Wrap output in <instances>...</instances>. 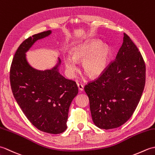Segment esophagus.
<instances>
[{"mask_svg": "<svg viewBox=\"0 0 155 155\" xmlns=\"http://www.w3.org/2000/svg\"><path fill=\"white\" fill-rule=\"evenodd\" d=\"M77 86H78V90H79L80 91H83V89H84V86L82 84H80V83H77Z\"/></svg>", "mask_w": 155, "mask_h": 155, "instance_id": "34e87169", "label": "esophagus"}]
</instances>
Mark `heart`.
I'll return each instance as SVG.
<instances>
[{"mask_svg": "<svg viewBox=\"0 0 155 155\" xmlns=\"http://www.w3.org/2000/svg\"><path fill=\"white\" fill-rule=\"evenodd\" d=\"M101 45L98 41H91L75 48L72 58L64 59L66 69L71 76L77 70L75 62L83 61L82 68L85 74L91 78L98 77L104 71L110 57L111 51L107 46Z\"/></svg>", "mask_w": 155, "mask_h": 155, "instance_id": "obj_1", "label": "heart"}]
</instances>
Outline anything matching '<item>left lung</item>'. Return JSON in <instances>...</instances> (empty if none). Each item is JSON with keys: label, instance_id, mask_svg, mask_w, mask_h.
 I'll list each match as a JSON object with an SVG mask.
<instances>
[{"label": "left lung", "instance_id": "left-lung-1", "mask_svg": "<svg viewBox=\"0 0 155 155\" xmlns=\"http://www.w3.org/2000/svg\"><path fill=\"white\" fill-rule=\"evenodd\" d=\"M145 80L146 66L142 54L124 33L116 58L99 77L84 87L94 124L108 130L126 123L139 103Z\"/></svg>", "mask_w": 155, "mask_h": 155}]
</instances>
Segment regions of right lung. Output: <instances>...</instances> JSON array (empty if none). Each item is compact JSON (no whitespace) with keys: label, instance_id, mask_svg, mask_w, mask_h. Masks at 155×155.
<instances>
[{"label":"right lung","instance_id":"1","mask_svg":"<svg viewBox=\"0 0 155 155\" xmlns=\"http://www.w3.org/2000/svg\"><path fill=\"white\" fill-rule=\"evenodd\" d=\"M51 32L34 35L20 45L10 68V83L15 100L28 120L42 132L60 134L67 128L68 109L78 94L77 85L62 77L58 66L51 70L38 71L28 64L25 57V52L35 41Z\"/></svg>","mask_w":155,"mask_h":155}]
</instances>
